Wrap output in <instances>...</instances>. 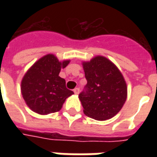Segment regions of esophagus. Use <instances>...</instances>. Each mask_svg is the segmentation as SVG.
I'll list each match as a JSON object with an SVG mask.
<instances>
[{"label": "esophagus", "instance_id": "34e87169", "mask_svg": "<svg viewBox=\"0 0 157 157\" xmlns=\"http://www.w3.org/2000/svg\"><path fill=\"white\" fill-rule=\"evenodd\" d=\"M79 92H80V89L78 87H76V88L74 89V93H75V95H78Z\"/></svg>", "mask_w": 157, "mask_h": 157}]
</instances>
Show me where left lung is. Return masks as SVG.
Masks as SVG:
<instances>
[{"label": "left lung", "mask_w": 157, "mask_h": 157, "mask_svg": "<svg viewBox=\"0 0 157 157\" xmlns=\"http://www.w3.org/2000/svg\"><path fill=\"white\" fill-rule=\"evenodd\" d=\"M87 84L79 99L86 115L104 121L118 113L127 98V85L121 71L102 55L82 62Z\"/></svg>", "instance_id": "left-lung-1"}]
</instances>
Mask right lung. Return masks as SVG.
I'll use <instances>...</instances> for the list:
<instances>
[{"label": "right lung", "mask_w": 157, "mask_h": 157, "mask_svg": "<svg viewBox=\"0 0 157 157\" xmlns=\"http://www.w3.org/2000/svg\"><path fill=\"white\" fill-rule=\"evenodd\" d=\"M70 59L59 61L55 55L43 56L28 70L21 82V92L26 104L33 112L47 115L61 109L65 99L74 94L59 76Z\"/></svg>", "instance_id": "add662e5"}]
</instances>
